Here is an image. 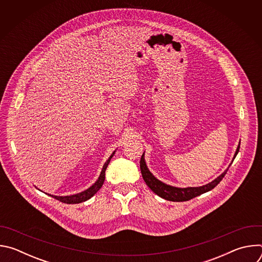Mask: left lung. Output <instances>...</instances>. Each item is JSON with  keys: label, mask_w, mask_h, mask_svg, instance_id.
<instances>
[{"label": "left lung", "mask_w": 262, "mask_h": 262, "mask_svg": "<svg viewBox=\"0 0 262 262\" xmlns=\"http://www.w3.org/2000/svg\"><path fill=\"white\" fill-rule=\"evenodd\" d=\"M239 146H241V141L238 143V146L236 148V151L234 154L233 160L235 159V157L237 156L238 151H239ZM230 166V165H229ZM140 168H141V173L143 176L144 181L146 182V184L149 186L154 193H156L158 196H160L161 198L165 199V200H169V201H173V202H182V201H188L191 200L201 194H204L210 190H212L215 185H217V183H220V181L223 179V177L225 176V174L228 171L227 170L224 171L220 176H217L214 180H212L211 182L204 184L202 186H189V188H177V186H173L170 184H167L161 180H159L150 171H149L146 162H145V155L143 154L141 161H140Z\"/></svg>", "instance_id": "1"}]
</instances>
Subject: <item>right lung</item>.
I'll list each match as a JSON object with an SVG mask.
<instances>
[{"label":"right lung","mask_w":262,"mask_h":262,"mask_svg":"<svg viewBox=\"0 0 262 262\" xmlns=\"http://www.w3.org/2000/svg\"><path fill=\"white\" fill-rule=\"evenodd\" d=\"M116 150L113 151V154H112L110 156V158L106 160V162L104 163L102 169H101V172L97 178V180L90 186V188H88L87 190L81 192V193H78V194H73V195H68V196H55V195H50L52 196L53 198L63 202V203H67V204H77V203H81V202H85L87 200H89L91 197H93L102 186L103 182H104V177H105V170H106V167L107 165L110 164L111 162V159L113 158V156L115 155ZM47 194V193H46Z\"/></svg>","instance_id":"1"}]
</instances>
